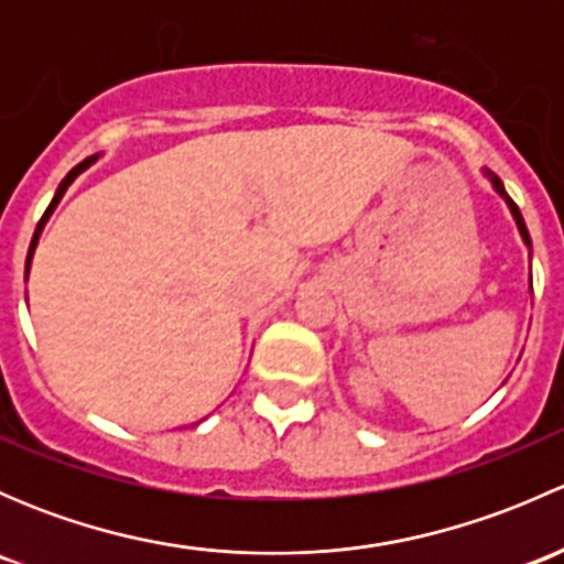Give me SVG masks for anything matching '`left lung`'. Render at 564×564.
Instances as JSON below:
<instances>
[{
    "label": "left lung",
    "mask_w": 564,
    "mask_h": 564,
    "mask_svg": "<svg viewBox=\"0 0 564 564\" xmlns=\"http://www.w3.org/2000/svg\"><path fill=\"white\" fill-rule=\"evenodd\" d=\"M482 176H486V180L491 182V187H494V191H497V196L502 198L505 204H508L510 215H513L516 226H519V235H521V240H524V246L529 248V259H532V240H529V231H527V224H524V218H521V209L516 207V202H513V198L508 196V191H505L502 180H499L497 174H494V172H488V169H482ZM529 289H532V278H529Z\"/></svg>",
    "instance_id": "obj_1"
}]
</instances>
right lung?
Listing matches in <instances>:
<instances>
[{
	"label": "right lung",
	"mask_w": 564,
	"mask_h": 564,
	"mask_svg": "<svg viewBox=\"0 0 564 564\" xmlns=\"http://www.w3.org/2000/svg\"><path fill=\"white\" fill-rule=\"evenodd\" d=\"M98 158H100V155H93V158H87V161H82V163H78V166H76V169H70V174H67L65 180L59 182V187H56V193H54V198H51L48 209H45V213H43V218H40V224H37V229H35V237H32L30 253H26V281H30V267H32V256H35V248H37V242H40V235H43L45 224H48V218H51V215H54L56 204L62 202V196H65V191H67V187L73 185V180H76V176L82 174V172H87V169L93 166V163L98 161Z\"/></svg>",
	"instance_id": "add662e5"
}]
</instances>
